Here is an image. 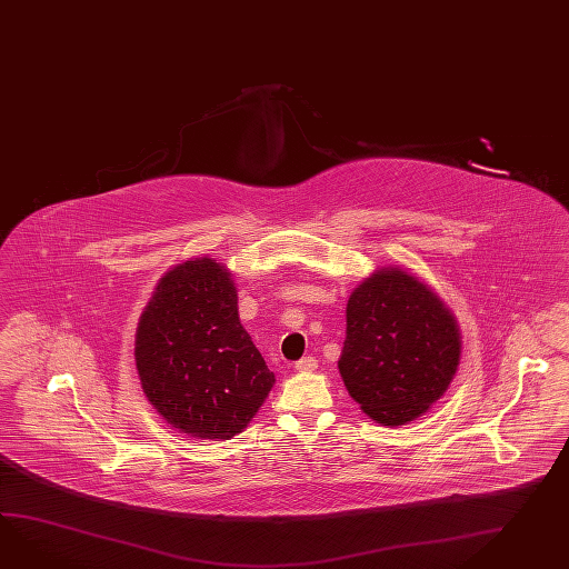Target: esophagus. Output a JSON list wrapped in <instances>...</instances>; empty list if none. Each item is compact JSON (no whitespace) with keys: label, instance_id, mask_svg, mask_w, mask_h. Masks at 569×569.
Masks as SVG:
<instances>
[{"label":"esophagus","instance_id":"obj_1","mask_svg":"<svg viewBox=\"0 0 569 569\" xmlns=\"http://www.w3.org/2000/svg\"><path fill=\"white\" fill-rule=\"evenodd\" d=\"M295 369L297 371H313V369H318V361H316V357H303L295 363Z\"/></svg>","mask_w":569,"mask_h":569}]
</instances>
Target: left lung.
I'll return each instance as SVG.
<instances>
[{"instance_id":"1","label":"left lung","mask_w":569,"mask_h":569,"mask_svg":"<svg viewBox=\"0 0 569 569\" xmlns=\"http://www.w3.org/2000/svg\"><path fill=\"white\" fill-rule=\"evenodd\" d=\"M452 311L415 274L381 268L350 292L340 378L365 415L398 427L427 412L460 363Z\"/></svg>"}]
</instances>
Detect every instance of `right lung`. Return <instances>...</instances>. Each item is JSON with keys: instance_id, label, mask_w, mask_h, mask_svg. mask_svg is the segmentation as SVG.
Instances as JSON below:
<instances>
[{"instance_id": "obj_1", "label": "right lung", "mask_w": 569, "mask_h": 569, "mask_svg": "<svg viewBox=\"0 0 569 569\" xmlns=\"http://www.w3.org/2000/svg\"><path fill=\"white\" fill-rule=\"evenodd\" d=\"M133 355L148 402L191 438L241 433L274 386L239 321L231 272L212 258L179 263L159 280Z\"/></svg>"}]
</instances>
